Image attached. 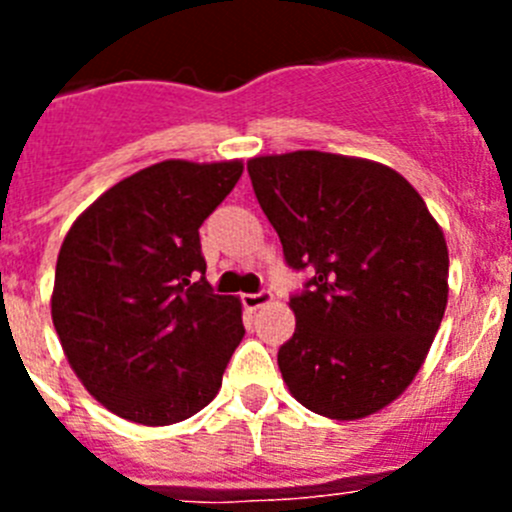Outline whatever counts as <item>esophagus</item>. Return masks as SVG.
<instances>
[{
	"instance_id": "esophagus-1",
	"label": "esophagus",
	"mask_w": 512,
	"mask_h": 512,
	"mask_svg": "<svg viewBox=\"0 0 512 512\" xmlns=\"http://www.w3.org/2000/svg\"><path fill=\"white\" fill-rule=\"evenodd\" d=\"M274 300V295H271V292H256V295H243V307H246V310H259V307H264V305H269V302Z\"/></svg>"
}]
</instances>
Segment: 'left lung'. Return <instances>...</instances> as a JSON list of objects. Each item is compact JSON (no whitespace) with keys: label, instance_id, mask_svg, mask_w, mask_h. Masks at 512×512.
I'll return each instance as SVG.
<instances>
[{"label":"left lung","instance_id":"1","mask_svg":"<svg viewBox=\"0 0 512 512\" xmlns=\"http://www.w3.org/2000/svg\"><path fill=\"white\" fill-rule=\"evenodd\" d=\"M253 192L292 269L295 333L279 348L289 395L359 420L413 384L449 300V248L413 184L369 158L292 151L248 161Z\"/></svg>","mask_w":512,"mask_h":512}]
</instances>
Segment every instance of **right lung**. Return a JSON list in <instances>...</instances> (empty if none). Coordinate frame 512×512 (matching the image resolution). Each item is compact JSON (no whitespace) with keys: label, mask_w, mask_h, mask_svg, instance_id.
I'll use <instances>...</instances> for the list:
<instances>
[{"label":"right lung","mask_w":512,"mask_h":512,"mask_svg":"<svg viewBox=\"0 0 512 512\" xmlns=\"http://www.w3.org/2000/svg\"><path fill=\"white\" fill-rule=\"evenodd\" d=\"M241 174V158H169L99 194L63 238L53 328L89 395L130 423H179L220 392L246 330L241 300L200 277V225Z\"/></svg>","instance_id":"add662e5"}]
</instances>
